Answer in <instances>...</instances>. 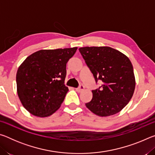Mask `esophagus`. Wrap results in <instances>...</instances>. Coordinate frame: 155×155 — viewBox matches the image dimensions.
<instances>
[{
	"label": "esophagus",
	"mask_w": 155,
	"mask_h": 155,
	"mask_svg": "<svg viewBox=\"0 0 155 155\" xmlns=\"http://www.w3.org/2000/svg\"><path fill=\"white\" fill-rule=\"evenodd\" d=\"M75 90H76V91H78V92H81V91H83L84 90H85V87H84L83 85H81L79 87L76 88Z\"/></svg>",
	"instance_id": "1"
}]
</instances>
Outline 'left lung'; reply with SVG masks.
I'll return each mask as SVG.
<instances>
[{"label":"left lung","instance_id":"obj_1","mask_svg":"<svg viewBox=\"0 0 155 155\" xmlns=\"http://www.w3.org/2000/svg\"><path fill=\"white\" fill-rule=\"evenodd\" d=\"M79 51L101 89L92 90V99L85 105L98 116L116 114L133 97L135 77L130 59L122 52L109 46L82 47Z\"/></svg>","mask_w":155,"mask_h":155}]
</instances>
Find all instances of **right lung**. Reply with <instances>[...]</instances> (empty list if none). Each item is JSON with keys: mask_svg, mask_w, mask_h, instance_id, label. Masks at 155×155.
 I'll return each instance as SVG.
<instances>
[{"mask_svg": "<svg viewBox=\"0 0 155 155\" xmlns=\"http://www.w3.org/2000/svg\"><path fill=\"white\" fill-rule=\"evenodd\" d=\"M77 48L40 50L21 64L16 74L17 93L30 114L45 117L59 109L68 91L64 85L66 64Z\"/></svg>", "mask_w": 155, "mask_h": 155, "instance_id": "add662e5", "label": "right lung"}]
</instances>
